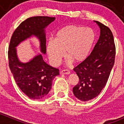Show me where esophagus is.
Masks as SVG:
<instances>
[{
    "label": "esophagus",
    "mask_w": 124,
    "mask_h": 124,
    "mask_svg": "<svg viewBox=\"0 0 124 124\" xmlns=\"http://www.w3.org/2000/svg\"><path fill=\"white\" fill-rule=\"evenodd\" d=\"M61 73L64 74H70V71L68 70H63L61 71Z\"/></svg>",
    "instance_id": "34e87169"
}]
</instances>
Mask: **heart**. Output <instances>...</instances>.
<instances>
[{
    "instance_id": "obj_1",
    "label": "heart",
    "mask_w": 124,
    "mask_h": 124,
    "mask_svg": "<svg viewBox=\"0 0 124 124\" xmlns=\"http://www.w3.org/2000/svg\"><path fill=\"white\" fill-rule=\"evenodd\" d=\"M95 41V33L90 28L70 24L59 30L54 39H50L46 46L49 60L53 65H58L64 56L75 63L87 58Z\"/></svg>"
}]
</instances>
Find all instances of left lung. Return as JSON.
<instances>
[{
  "instance_id": "1",
  "label": "left lung",
  "mask_w": 124,
  "mask_h": 124,
  "mask_svg": "<svg viewBox=\"0 0 124 124\" xmlns=\"http://www.w3.org/2000/svg\"><path fill=\"white\" fill-rule=\"evenodd\" d=\"M100 28V36L93 50L74 71L79 81L72 89L76 98L87 101L97 97L107 83L115 63L116 47L112 31L96 21Z\"/></svg>"
}]
</instances>
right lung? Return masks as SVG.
I'll return each mask as SVG.
<instances>
[{
    "label": "right lung",
    "mask_w": 124,
    "mask_h": 124,
    "mask_svg": "<svg viewBox=\"0 0 124 124\" xmlns=\"http://www.w3.org/2000/svg\"><path fill=\"white\" fill-rule=\"evenodd\" d=\"M54 20L55 17L47 16L30 17L21 23L11 37L8 50L9 67L17 86L31 99H41L47 95L52 88V81L59 74V70L46 63L41 54L27 63L20 62L16 47L34 35L39 40L41 52L46 54L44 29Z\"/></svg>",
    "instance_id": "1"
}]
</instances>
